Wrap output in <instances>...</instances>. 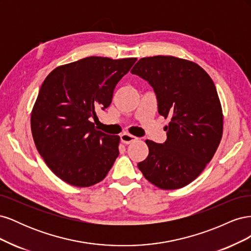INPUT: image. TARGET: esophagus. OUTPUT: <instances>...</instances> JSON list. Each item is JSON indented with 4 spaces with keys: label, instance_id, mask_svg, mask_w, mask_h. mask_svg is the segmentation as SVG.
Masks as SVG:
<instances>
[{
    "label": "esophagus",
    "instance_id": "1",
    "mask_svg": "<svg viewBox=\"0 0 251 251\" xmlns=\"http://www.w3.org/2000/svg\"><path fill=\"white\" fill-rule=\"evenodd\" d=\"M136 139H137V138H136L135 136H133L131 134H127V133H124V134L120 135V140H121V142L125 143V144H130L131 142L135 141Z\"/></svg>",
    "mask_w": 251,
    "mask_h": 251
}]
</instances>
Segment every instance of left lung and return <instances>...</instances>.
Returning <instances> with one entry per match:
<instances>
[{"instance_id": "left-lung-1", "label": "left lung", "mask_w": 251, "mask_h": 251, "mask_svg": "<svg viewBox=\"0 0 251 251\" xmlns=\"http://www.w3.org/2000/svg\"><path fill=\"white\" fill-rule=\"evenodd\" d=\"M131 72L154 89L159 114L171 117L165 142L146 140L149 155L138 169L159 188L183 187L202 173L222 138L215 83L199 65L175 56L143 57Z\"/></svg>"}]
</instances>
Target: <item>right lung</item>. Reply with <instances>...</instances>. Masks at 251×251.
<instances>
[{"instance_id": "obj_1", "label": "right lung", "mask_w": 251, "mask_h": 251, "mask_svg": "<svg viewBox=\"0 0 251 251\" xmlns=\"http://www.w3.org/2000/svg\"><path fill=\"white\" fill-rule=\"evenodd\" d=\"M137 58L90 56L59 66L44 80L31 113L35 147L58 178L77 187L100 182L118 157L119 136L98 131L96 110Z\"/></svg>"}]
</instances>
